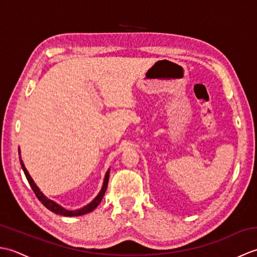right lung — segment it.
I'll use <instances>...</instances> for the list:
<instances>
[{
    "label": "right lung",
    "instance_id": "right-lung-1",
    "mask_svg": "<svg viewBox=\"0 0 257 257\" xmlns=\"http://www.w3.org/2000/svg\"><path fill=\"white\" fill-rule=\"evenodd\" d=\"M19 155H20V162H21L22 169H23L25 177L27 179V181H29L32 190L34 191V193L36 194L38 200L42 202L43 205L46 206L50 211L56 213V214L64 215V216H79V215L87 214V213L94 211L96 207L99 205V203H100L102 198H103V195H105V192H106V190H107V185H108L109 172H110V169H108L106 174H105V178H103V182H102V187H101V189L99 191V193H98L95 196V198L92 199V201H90L88 204L83 206V207H80V209H77V210H67V209H65L64 206H62L61 204H58L57 202L53 201L51 199H48L47 196L42 192V191L40 190V188H38L37 185H36V183L34 182V180H33L32 177L30 176V173H29V171H27V169L25 168L24 162H23V160H22V158H21V150H20V148H19Z\"/></svg>",
    "mask_w": 257,
    "mask_h": 257
}]
</instances>
